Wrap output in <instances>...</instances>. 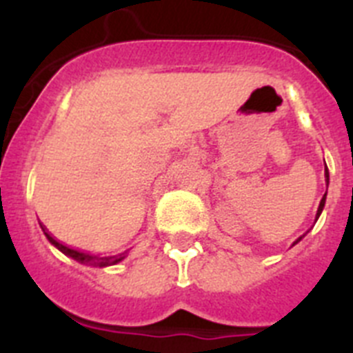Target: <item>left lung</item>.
Wrapping results in <instances>:
<instances>
[{"mask_svg": "<svg viewBox=\"0 0 353 353\" xmlns=\"http://www.w3.org/2000/svg\"><path fill=\"white\" fill-rule=\"evenodd\" d=\"M325 182L329 183V170H327V166H325ZM325 196H327V192H325V194H323L322 201H320V207H318V212H316V219H318V217H320V214H322L323 207H325ZM302 236H304V235H302ZM302 236H299V239L295 240V242H293V245L297 244V242H301V240H302Z\"/></svg>", "mask_w": 353, "mask_h": 353, "instance_id": "1", "label": "left lung"}]
</instances>
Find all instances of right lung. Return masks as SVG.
I'll use <instances>...</instances> for the list:
<instances>
[{
    "mask_svg": "<svg viewBox=\"0 0 353 353\" xmlns=\"http://www.w3.org/2000/svg\"><path fill=\"white\" fill-rule=\"evenodd\" d=\"M42 226V224H40ZM43 233H46V236H48V240L51 242L54 248L60 249L63 254H67V256L74 258L76 261H79V263H84V265H92V267H109V265H117L120 263L123 258L127 256V252H129V249L123 252H120V254H113V256H101V254H90V252H83V251H77V249H72L68 248V245L61 244V242H58V240L54 239V236L51 235V233H48V230L42 226Z\"/></svg>",
    "mask_w": 353,
    "mask_h": 353,
    "instance_id": "right-lung-1",
    "label": "right lung"
}]
</instances>
